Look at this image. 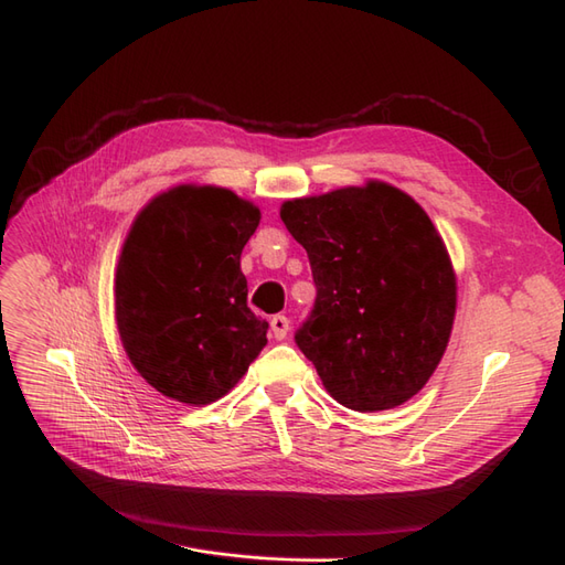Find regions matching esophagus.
Instances as JSON below:
<instances>
[{"label":"esophagus","mask_w":565,"mask_h":565,"mask_svg":"<svg viewBox=\"0 0 565 565\" xmlns=\"http://www.w3.org/2000/svg\"><path fill=\"white\" fill-rule=\"evenodd\" d=\"M269 327H271V335L277 338V341H284L288 333V327H291V321H288V317H284V315H274L269 319Z\"/></svg>","instance_id":"esophagus-1"}]
</instances>
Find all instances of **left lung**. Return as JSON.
<instances>
[{"mask_svg": "<svg viewBox=\"0 0 565 565\" xmlns=\"http://www.w3.org/2000/svg\"><path fill=\"white\" fill-rule=\"evenodd\" d=\"M317 300L296 343L354 412L405 405L440 364L457 312L445 241L409 193L369 180L281 203Z\"/></svg>", "mask_w": 565, "mask_h": 565, "instance_id": "8db88e82", "label": "left lung"}]
</instances>
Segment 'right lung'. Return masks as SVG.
<instances>
[{"mask_svg": "<svg viewBox=\"0 0 565 565\" xmlns=\"http://www.w3.org/2000/svg\"><path fill=\"white\" fill-rule=\"evenodd\" d=\"M260 207L213 184H177L135 217L116 267V321L141 379L184 405L227 395L267 345L241 250Z\"/></svg>", "mask_w": 565, "mask_h": 565, "instance_id": "add662e5", "label": "right lung"}]
</instances>
